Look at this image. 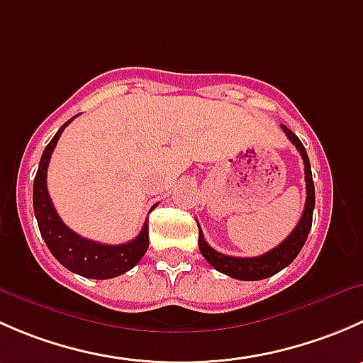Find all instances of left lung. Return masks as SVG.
Wrapping results in <instances>:
<instances>
[{
    "label": "left lung",
    "mask_w": 363,
    "mask_h": 363,
    "mask_svg": "<svg viewBox=\"0 0 363 363\" xmlns=\"http://www.w3.org/2000/svg\"><path fill=\"white\" fill-rule=\"evenodd\" d=\"M283 131L286 133V137L290 138L291 144L298 149L300 156L303 160V167H306V207H303L302 218H300L298 225L295 226L294 232L283 240L277 247L270 250L269 252L262 256H255V258H237V256H228L223 255L212 250L203 239L202 228L199 225V247L200 252L203 255V258L214 267L219 272L226 274V276L233 277V279L240 281H259L265 279V277L274 276V274L281 272L284 267L290 265L291 262L296 258L302 246L306 244L307 235H309L311 225H313V211H314V182H313V172H311V163L307 158L306 147L302 145V142L298 140V137L291 130H288L284 124H281Z\"/></svg>",
    "instance_id": "1"
}]
</instances>
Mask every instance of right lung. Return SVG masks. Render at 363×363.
Masks as SVG:
<instances>
[{"label":"right lung","instance_id":"obj_1","mask_svg":"<svg viewBox=\"0 0 363 363\" xmlns=\"http://www.w3.org/2000/svg\"><path fill=\"white\" fill-rule=\"evenodd\" d=\"M75 117L67 121L57 130V133L54 135V138L43 151L35 184H33V207H35L40 233H42L49 251L61 265L79 276L89 277V279H111V277H117L133 269L145 255L149 247V221L144 223V228L133 240L126 244H117V246L86 239L69 230L61 221L52 200H50L49 191H47V167H49L50 156H52L61 133Z\"/></svg>","mask_w":363,"mask_h":363}]
</instances>
